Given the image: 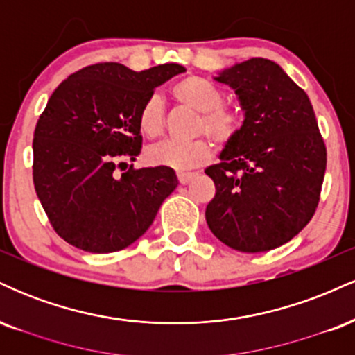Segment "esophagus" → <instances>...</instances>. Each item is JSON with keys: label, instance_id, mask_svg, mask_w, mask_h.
Instances as JSON below:
<instances>
[{"label": "esophagus", "instance_id": "esophagus-1", "mask_svg": "<svg viewBox=\"0 0 355 355\" xmlns=\"http://www.w3.org/2000/svg\"><path fill=\"white\" fill-rule=\"evenodd\" d=\"M177 177H178V182H180L182 185H187V183H190L195 177H197V173H193V172H178Z\"/></svg>", "mask_w": 355, "mask_h": 355}]
</instances>
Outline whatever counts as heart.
Instances as JSON below:
<instances>
[{
  "label": "heart",
  "instance_id": "1",
  "mask_svg": "<svg viewBox=\"0 0 355 355\" xmlns=\"http://www.w3.org/2000/svg\"><path fill=\"white\" fill-rule=\"evenodd\" d=\"M173 96L180 103L202 113L200 128L218 144H227L239 130L237 113L223 107V93L218 87L200 76H189L173 85ZM138 125L146 137L155 138L164 133V103L158 95H152L138 113ZM211 155V144L207 138L178 141L166 140L148 150V160L155 165L175 170H189L205 164Z\"/></svg>",
  "mask_w": 355,
  "mask_h": 355
}]
</instances>
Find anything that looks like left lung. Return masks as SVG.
<instances>
[{"label":"left lung","mask_w":355,"mask_h":355,"mask_svg":"<svg viewBox=\"0 0 355 355\" xmlns=\"http://www.w3.org/2000/svg\"><path fill=\"white\" fill-rule=\"evenodd\" d=\"M243 123L205 173L215 197L205 210L211 234L255 254L292 240L311 222L320 197L327 152L307 93L279 64L250 58L225 68Z\"/></svg>","instance_id":"8db88e82"}]
</instances>
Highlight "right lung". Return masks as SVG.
I'll return each instance as SVG.
<instances>
[{
	"label": "right lung",
	"instance_id": "obj_1",
	"mask_svg": "<svg viewBox=\"0 0 355 355\" xmlns=\"http://www.w3.org/2000/svg\"><path fill=\"white\" fill-rule=\"evenodd\" d=\"M183 71L177 63L144 71L96 63L53 92L35 128L33 182L53 229L73 247L123 250L148 230L177 189L170 166L132 165L121 175L116 166L141 152L138 113L145 101Z\"/></svg>",
	"mask_w": 355,
	"mask_h": 355
}]
</instances>
